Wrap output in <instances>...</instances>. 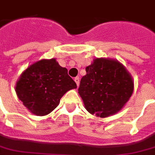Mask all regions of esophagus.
Returning <instances> with one entry per match:
<instances>
[{
  "mask_svg": "<svg viewBox=\"0 0 155 155\" xmlns=\"http://www.w3.org/2000/svg\"><path fill=\"white\" fill-rule=\"evenodd\" d=\"M74 80H75L76 85H77V86L80 85V77H79V76H76V77L74 79Z\"/></svg>",
  "mask_w": 155,
  "mask_h": 155,
  "instance_id": "1",
  "label": "esophagus"
}]
</instances>
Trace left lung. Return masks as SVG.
<instances>
[{"label":"left lung","instance_id":"obj_1","mask_svg":"<svg viewBox=\"0 0 155 155\" xmlns=\"http://www.w3.org/2000/svg\"><path fill=\"white\" fill-rule=\"evenodd\" d=\"M86 71L78 89L86 110L100 117L121 110L134 89L132 75L125 67L116 60L96 58Z\"/></svg>","mask_w":155,"mask_h":155}]
</instances>
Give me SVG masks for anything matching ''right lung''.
<instances>
[{
	"instance_id": "1",
	"label": "right lung",
	"mask_w": 155,
	"mask_h": 155,
	"mask_svg": "<svg viewBox=\"0 0 155 155\" xmlns=\"http://www.w3.org/2000/svg\"><path fill=\"white\" fill-rule=\"evenodd\" d=\"M76 87L67 68L53 58L41 60L27 68L16 82L15 92L30 112L45 116L59 105L66 92Z\"/></svg>"
}]
</instances>
